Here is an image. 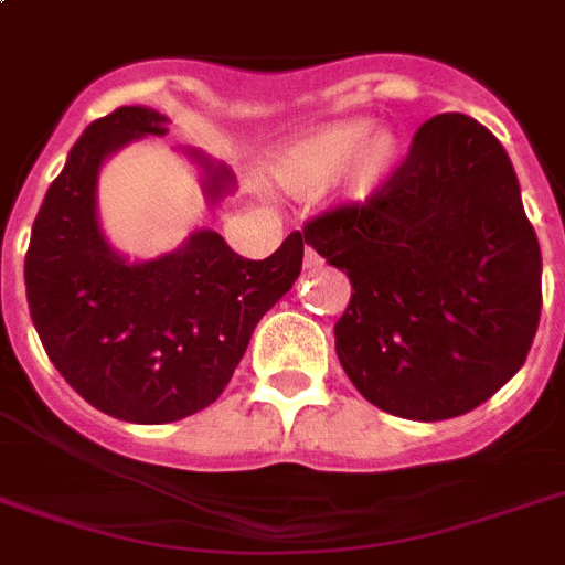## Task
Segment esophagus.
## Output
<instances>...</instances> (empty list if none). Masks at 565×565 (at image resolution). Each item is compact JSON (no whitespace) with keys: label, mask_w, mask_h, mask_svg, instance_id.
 <instances>
[{"label":"esophagus","mask_w":565,"mask_h":565,"mask_svg":"<svg viewBox=\"0 0 565 565\" xmlns=\"http://www.w3.org/2000/svg\"><path fill=\"white\" fill-rule=\"evenodd\" d=\"M319 266H322V257L313 248H305V269H319Z\"/></svg>","instance_id":"1"}]
</instances>
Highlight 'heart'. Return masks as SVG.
Masks as SVG:
<instances>
[{
	"label": "heart",
	"instance_id": "1",
	"mask_svg": "<svg viewBox=\"0 0 565 565\" xmlns=\"http://www.w3.org/2000/svg\"><path fill=\"white\" fill-rule=\"evenodd\" d=\"M398 137L390 128L366 131V119L331 122L292 140L273 163V179L284 193L313 195L345 170V188L354 199L375 193L393 172Z\"/></svg>",
	"mask_w": 565,
	"mask_h": 565
}]
</instances>
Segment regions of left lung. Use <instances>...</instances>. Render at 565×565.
<instances>
[{
	"label": "left lung",
	"mask_w": 565,
	"mask_h": 565,
	"mask_svg": "<svg viewBox=\"0 0 565 565\" xmlns=\"http://www.w3.org/2000/svg\"><path fill=\"white\" fill-rule=\"evenodd\" d=\"M305 243L352 281L337 358L381 411L455 419L525 363L543 257L513 163L478 119L430 117L384 184L305 222Z\"/></svg>",
	"instance_id": "8db88e82"
}]
</instances>
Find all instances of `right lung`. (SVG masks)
I'll return each mask as SVG.
<instances>
[{
	"label": "right lung",
	"mask_w": 565,
	"mask_h": 565,
	"mask_svg": "<svg viewBox=\"0 0 565 565\" xmlns=\"http://www.w3.org/2000/svg\"><path fill=\"white\" fill-rule=\"evenodd\" d=\"M146 135H167L152 108H117L84 128L46 199L25 252V299L49 361L114 419L163 425L220 398L266 310L301 273L305 239L290 234L266 260H246L195 231L172 255L128 264L96 220L102 161ZM211 199L231 172L199 152Z\"/></svg>",
	"instance_id": "right-lung-1"
}]
</instances>
